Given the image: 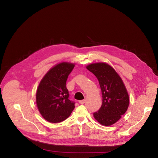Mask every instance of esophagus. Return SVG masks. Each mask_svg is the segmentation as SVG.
<instances>
[{
	"instance_id": "1",
	"label": "esophagus",
	"mask_w": 158,
	"mask_h": 158,
	"mask_svg": "<svg viewBox=\"0 0 158 158\" xmlns=\"http://www.w3.org/2000/svg\"><path fill=\"white\" fill-rule=\"evenodd\" d=\"M85 99H83V100H80V101H79V103L80 104H84V103H85Z\"/></svg>"
}]
</instances>
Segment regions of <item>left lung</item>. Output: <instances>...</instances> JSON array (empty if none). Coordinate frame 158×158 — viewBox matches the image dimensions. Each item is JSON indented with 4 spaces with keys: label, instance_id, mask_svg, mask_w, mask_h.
I'll return each instance as SVG.
<instances>
[{
    "label": "left lung",
    "instance_id": "obj_1",
    "mask_svg": "<svg viewBox=\"0 0 158 158\" xmlns=\"http://www.w3.org/2000/svg\"><path fill=\"white\" fill-rule=\"evenodd\" d=\"M86 69L99 81L102 94V105L94 117L104 126L117 122L128 107L129 97L121 78L111 66L105 63L91 64Z\"/></svg>",
    "mask_w": 158,
    "mask_h": 158
}]
</instances>
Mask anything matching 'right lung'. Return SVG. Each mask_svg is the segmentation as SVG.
Listing matches in <instances>:
<instances>
[{
    "mask_svg": "<svg viewBox=\"0 0 158 158\" xmlns=\"http://www.w3.org/2000/svg\"><path fill=\"white\" fill-rule=\"evenodd\" d=\"M74 64L61 63L51 69L40 82L36 92V103L46 121L57 123L67 118L74 110L75 103L69 99L66 80Z\"/></svg>",
    "mask_w": 158,
    "mask_h": 158,
    "instance_id": "add662e5",
    "label": "right lung"
}]
</instances>
